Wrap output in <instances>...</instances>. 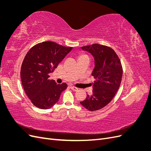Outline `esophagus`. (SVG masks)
Here are the masks:
<instances>
[{
	"label": "esophagus",
	"mask_w": 151,
	"mask_h": 151,
	"mask_svg": "<svg viewBox=\"0 0 151 151\" xmlns=\"http://www.w3.org/2000/svg\"><path fill=\"white\" fill-rule=\"evenodd\" d=\"M70 89H72V90H73V91H77L78 90V89H77V88H76V87H74V86H70Z\"/></svg>",
	"instance_id": "1"
}]
</instances>
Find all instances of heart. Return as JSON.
<instances>
[{
    "instance_id": "b5f03b06",
    "label": "heart",
    "mask_w": 151,
    "mask_h": 151,
    "mask_svg": "<svg viewBox=\"0 0 151 151\" xmlns=\"http://www.w3.org/2000/svg\"><path fill=\"white\" fill-rule=\"evenodd\" d=\"M87 57V56L85 55H81L80 57Z\"/></svg>"
}]
</instances>
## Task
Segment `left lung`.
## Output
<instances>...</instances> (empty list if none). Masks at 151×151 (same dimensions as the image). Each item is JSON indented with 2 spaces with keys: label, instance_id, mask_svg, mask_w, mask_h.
I'll list each match as a JSON object with an SVG mask.
<instances>
[{
  "label": "left lung",
  "instance_id": "8db88e82",
  "mask_svg": "<svg viewBox=\"0 0 151 151\" xmlns=\"http://www.w3.org/2000/svg\"><path fill=\"white\" fill-rule=\"evenodd\" d=\"M94 58L92 76L96 79L93 83V94H88L86 99L80 102L89 111H96L110 102L120 88L123 70L119 58L114 50L99 44L81 47Z\"/></svg>",
  "mask_w": 151,
  "mask_h": 151
}]
</instances>
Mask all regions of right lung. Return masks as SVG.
<instances>
[{"mask_svg": "<svg viewBox=\"0 0 151 151\" xmlns=\"http://www.w3.org/2000/svg\"><path fill=\"white\" fill-rule=\"evenodd\" d=\"M72 50L52 42H44L32 47L22 62L21 79L26 95L35 106L47 109L54 106L67 89L66 83L57 84L49 79L53 72Z\"/></svg>", "mask_w": 151, "mask_h": 151, "instance_id": "obj_1", "label": "right lung"}]
</instances>
